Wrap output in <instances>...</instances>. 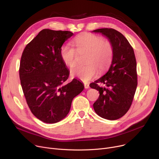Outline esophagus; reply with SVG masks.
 <instances>
[{
    "instance_id": "1",
    "label": "esophagus",
    "mask_w": 159,
    "mask_h": 159,
    "mask_svg": "<svg viewBox=\"0 0 159 159\" xmlns=\"http://www.w3.org/2000/svg\"><path fill=\"white\" fill-rule=\"evenodd\" d=\"M84 88H86V89H89V85L88 84H87V83H84Z\"/></svg>"
}]
</instances>
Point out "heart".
Here are the masks:
<instances>
[{"mask_svg": "<svg viewBox=\"0 0 159 159\" xmlns=\"http://www.w3.org/2000/svg\"><path fill=\"white\" fill-rule=\"evenodd\" d=\"M73 44L63 46L61 57L63 62L70 68L77 62V52H88L84 66H77L71 70V75L84 82L95 78L98 70L104 72L109 68L113 57V46L110 40L92 33H82L75 38Z\"/></svg>", "mask_w": 159, "mask_h": 159, "instance_id": "1", "label": "heart"}]
</instances>
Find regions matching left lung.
<instances>
[{
  "label": "left lung",
  "mask_w": 159,
  "mask_h": 159,
  "mask_svg": "<svg viewBox=\"0 0 159 159\" xmlns=\"http://www.w3.org/2000/svg\"><path fill=\"white\" fill-rule=\"evenodd\" d=\"M101 33L113 46V57L108 71L89 86L99 91L93 104L96 113L107 120L119 119L131 107L137 86V62L132 46L121 33L112 28L93 31ZM98 83L106 85L100 87Z\"/></svg>",
  "instance_id": "obj_1"
}]
</instances>
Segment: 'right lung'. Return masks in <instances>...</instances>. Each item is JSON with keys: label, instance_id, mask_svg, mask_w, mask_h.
<instances>
[{"label": "right lung", "instance_id": "obj_1", "mask_svg": "<svg viewBox=\"0 0 159 159\" xmlns=\"http://www.w3.org/2000/svg\"><path fill=\"white\" fill-rule=\"evenodd\" d=\"M73 35L69 31L44 29L22 54L19 77L24 95L31 113L45 123L65 118L73 98L84 89L76 79L66 82L70 71L62 60L61 49Z\"/></svg>", "mask_w": 159, "mask_h": 159}]
</instances>
